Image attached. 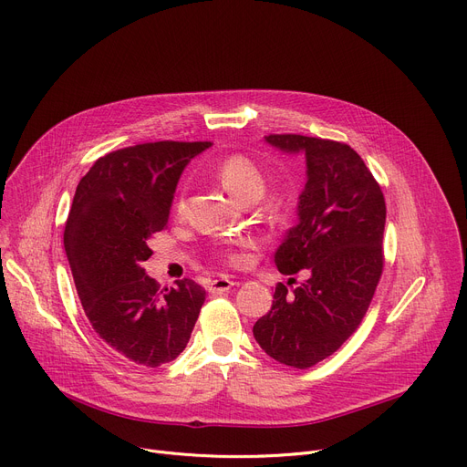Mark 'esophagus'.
<instances>
[{"instance_id":"1","label":"esophagus","mask_w":467,"mask_h":467,"mask_svg":"<svg viewBox=\"0 0 467 467\" xmlns=\"http://www.w3.org/2000/svg\"><path fill=\"white\" fill-rule=\"evenodd\" d=\"M237 282H234V280H230L228 276H221V278H217V280H213L211 282V285H209V292L211 294H223V292H228L230 288H234Z\"/></svg>"}]
</instances>
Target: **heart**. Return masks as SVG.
I'll return each mask as SVG.
<instances>
[{
    "mask_svg": "<svg viewBox=\"0 0 467 467\" xmlns=\"http://www.w3.org/2000/svg\"><path fill=\"white\" fill-rule=\"evenodd\" d=\"M217 177L221 179V183L224 185V189L243 203L248 202V200L258 202L264 196L265 187H267V177L262 171V168L254 161H250L244 155L226 157L217 166ZM235 244L239 248H243V246H248L250 241L248 239H239ZM226 256L235 265L243 264V254L235 248L228 250Z\"/></svg>",
    "mask_w": 467,
    "mask_h": 467,
    "instance_id": "heart-1",
    "label": "heart"
}]
</instances>
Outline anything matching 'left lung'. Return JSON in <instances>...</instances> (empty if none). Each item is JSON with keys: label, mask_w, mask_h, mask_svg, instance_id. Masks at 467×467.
I'll list each match as a JSON object with an SVG mask.
<instances>
[{"label": "left lung", "mask_w": 467, "mask_h": 467, "mask_svg": "<svg viewBox=\"0 0 467 467\" xmlns=\"http://www.w3.org/2000/svg\"><path fill=\"white\" fill-rule=\"evenodd\" d=\"M265 143L305 155L297 224L275 253L282 275L308 271L294 294L278 284L254 338L275 361L308 368L333 355L361 324L383 269L385 200L365 161L340 141L269 134Z\"/></svg>", "instance_id": "obj_1"}]
</instances>
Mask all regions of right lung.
Masks as SVG:
<instances>
[{"label":"right lung","instance_id":"obj_1","mask_svg":"<svg viewBox=\"0 0 467 467\" xmlns=\"http://www.w3.org/2000/svg\"><path fill=\"white\" fill-rule=\"evenodd\" d=\"M209 141L140 143L100 157L80 179L63 244L84 312L97 337L127 361L157 368L191 338L205 290L177 280L159 292L143 262L168 224L183 170Z\"/></svg>","mask_w":467,"mask_h":467}]
</instances>
